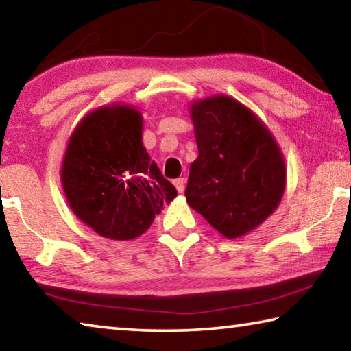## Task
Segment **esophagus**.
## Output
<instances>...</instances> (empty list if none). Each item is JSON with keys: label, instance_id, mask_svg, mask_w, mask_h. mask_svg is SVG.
<instances>
[{"label": "esophagus", "instance_id": "1", "mask_svg": "<svg viewBox=\"0 0 351 351\" xmlns=\"http://www.w3.org/2000/svg\"><path fill=\"white\" fill-rule=\"evenodd\" d=\"M173 184H175V187L178 190V193L184 192V180H182V178H178V180L173 181Z\"/></svg>", "mask_w": 351, "mask_h": 351}]
</instances>
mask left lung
Here are the masks:
<instances>
[{
    "label": "left lung",
    "mask_w": 351,
    "mask_h": 351,
    "mask_svg": "<svg viewBox=\"0 0 351 351\" xmlns=\"http://www.w3.org/2000/svg\"><path fill=\"white\" fill-rule=\"evenodd\" d=\"M198 158L186 199L213 229L234 240L252 232L280 204L283 153L269 128L239 100L217 94L190 104Z\"/></svg>",
    "instance_id": "1"
}]
</instances>
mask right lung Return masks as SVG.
<instances>
[{"label": "right lung", "mask_w": 351, "mask_h": 351, "mask_svg": "<svg viewBox=\"0 0 351 351\" xmlns=\"http://www.w3.org/2000/svg\"><path fill=\"white\" fill-rule=\"evenodd\" d=\"M60 180L74 215L119 241L144 234L178 195L142 144V114L127 104L99 106L82 117L68 141Z\"/></svg>", "instance_id": "right-lung-1"}]
</instances>
